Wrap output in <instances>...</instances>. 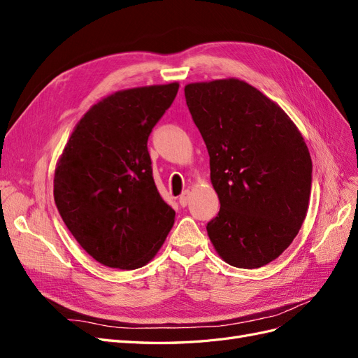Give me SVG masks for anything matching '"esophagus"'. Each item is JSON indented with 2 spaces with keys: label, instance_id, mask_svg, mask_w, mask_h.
<instances>
[{
  "label": "esophagus",
  "instance_id": "esophagus-1",
  "mask_svg": "<svg viewBox=\"0 0 358 358\" xmlns=\"http://www.w3.org/2000/svg\"><path fill=\"white\" fill-rule=\"evenodd\" d=\"M189 199H191V194H189V191H188V189H187V191H183V192L180 194V197H179V204L182 206V208H185V206H188Z\"/></svg>",
  "mask_w": 358,
  "mask_h": 358
}]
</instances>
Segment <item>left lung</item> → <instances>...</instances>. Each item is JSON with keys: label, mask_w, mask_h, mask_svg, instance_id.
Masks as SVG:
<instances>
[{"label": "left lung", "mask_w": 358, "mask_h": 358, "mask_svg": "<svg viewBox=\"0 0 358 358\" xmlns=\"http://www.w3.org/2000/svg\"><path fill=\"white\" fill-rule=\"evenodd\" d=\"M185 99L221 204L206 225L210 242L230 266L263 267L305 221L312 185L305 140L278 104L243 80L189 83Z\"/></svg>", "instance_id": "obj_1"}]
</instances>
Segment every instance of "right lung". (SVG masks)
I'll list each match as a JSON object with an SVG mask.
<instances>
[{"label": "right lung", "mask_w": 358, "mask_h": 358, "mask_svg": "<svg viewBox=\"0 0 358 358\" xmlns=\"http://www.w3.org/2000/svg\"><path fill=\"white\" fill-rule=\"evenodd\" d=\"M179 85L112 94L76 125L59 158L53 197L74 239L115 268L145 266L175 222L155 187L148 138Z\"/></svg>", "instance_id": "obj_1"}]
</instances>
